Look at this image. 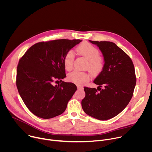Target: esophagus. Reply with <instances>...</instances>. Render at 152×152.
Wrapping results in <instances>:
<instances>
[{"mask_svg": "<svg viewBox=\"0 0 152 152\" xmlns=\"http://www.w3.org/2000/svg\"><path fill=\"white\" fill-rule=\"evenodd\" d=\"M77 89L78 90H83V86H77Z\"/></svg>", "mask_w": 152, "mask_h": 152, "instance_id": "obj_1", "label": "esophagus"}]
</instances>
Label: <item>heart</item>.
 I'll return each mask as SVG.
<instances>
[{
    "label": "heart",
    "instance_id": "heart-1",
    "mask_svg": "<svg viewBox=\"0 0 152 152\" xmlns=\"http://www.w3.org/2000/svg\"><path fill=\"white\" fill-rule=\"evenodd\" d=\"M80 54L83 55L88 60V67L90 71L94 73H98L102 71L104 66V61L102 56H99V50L88 42L80 45L77 49ZM74 52L69 50L64 58V67L67 70L72 69L74 62ZM89 75L85 72L75 70L70 73L68 79L70 81L77 84L82 85L89 80Z\"/></svg>",
    "mask_w": 152,
    "mask_h": 152
}]
</instances>
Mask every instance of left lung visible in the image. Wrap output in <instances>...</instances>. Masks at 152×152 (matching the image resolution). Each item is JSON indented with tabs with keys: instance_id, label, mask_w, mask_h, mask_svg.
<instances>
[{
	"instance_id": "8db88e82",
	"label": "left lung",
	"mask_w": 152,
	"mask_h": 152,
	"mask_svg": "<svg viewBox=\"0 0 152 152\" xmlns=\"http://www.w3.org/2000/svg\"><path fill=\"white\" fill-rule=\"evenodd\" d=\"M89 41L99 47L104 64L94 80L99 85L97 89L84 87L82 107L93 118L109 120L120 114L132 97L137 80L134 66L131 58L115 43Z\"/></svg>"
}]
</instances>
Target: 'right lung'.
<instances>
[{
  "label": "right lung",
  "mask_w": 152,
  "mask_h": 152,
  "mask_svg": "<svg viewBox=\"0 0 152 152\" xmlns=\"http://www.w3.org/2000/svg\"><path fill=\"white\" fill-rule=\"evenodd\" d=\"M81 41L61 39L39 42L31 46L19 60L17 90L25 105L35 115L49 119L66 110L77 87L73 83L62 82L66 76L64 58ZM55 80L61 83L53 86Z\"/></svg>",
  "instance_id": "obj_1"
}]
</instances>
